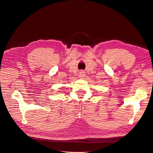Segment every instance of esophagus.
Returning a JSON list of instances; mask_svg holds the SVG:
<instances>
[{
  "mask_svg": "<svg viewBox=\"0 0 153 153\" xmlns=\"http://www.w3.org/2000/svg\"><path fill=\"white\" fill-rule=\"evenodd\" d=\"M78 76H79V77H80V78H83V77H84L85 76V72L84 71H81L79 73Z\"/></svg>",
  "mask_w": 153,
  "mask_h": 153,
  "instance_id": "esophagus-1",
  "label": "esophagus"
}]
</instances>
